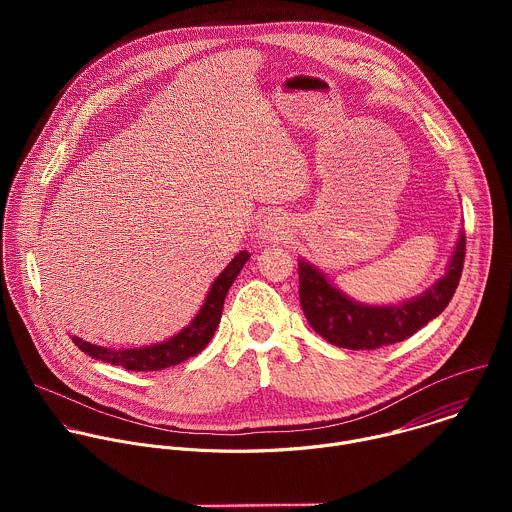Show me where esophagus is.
<instances>
[{
  "instance_id": "obj_1",
  "label": "esophagus",
  "mask_w": 512,
  "mask_h": 512,
  "mask_svg": "<svg viewBox=\"0 0 512 512\" xmlns=\"http://www.w3.org/2000/svg\"><path fill=\"white\" fill-rule=\"evenodd\" d=\"M263 231H265V237L269 239H283L289 233V218L281 214H273L265 221Z\"/></svg>"
}]
</instances>
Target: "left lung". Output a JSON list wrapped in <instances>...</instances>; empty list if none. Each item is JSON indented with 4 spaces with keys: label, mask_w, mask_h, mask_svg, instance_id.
Returning <instances> with one entry per match:
<instances>
[{
    "label": "left lung",
    "mask_w": 512,
    "mask_h": 512,
    "mask_svg": "<svg viewBox=\"0 0 512 512\" xmlns=\"http://www.w3.org/2000/svg\"><path fill=\"white\" fill-rule=\"evenodd\" d=\"M464 257L466 235L462 233L446 277L417 300L387 308L362 306L348 300L320 271L300 261V304L310 326L330 344L350 350H375L413 336L446 310L460 283Z\"/></svg>",
    "instance_id": "obj_1"
}]
</instances>
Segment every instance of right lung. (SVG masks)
<instances>
[{"mask_svg": "<svg viewBox=\"0 0 512 512\" xmlns=\"http://www.w3.org/2000/svg\"><path fill=\"white\" fill-rule=\"evenodd\" d=\"M249 257L251 253L241 251L229 263V267L216 277V281L208 291L202 310L192 320V324L162 344L131 348V350L129 348L111 350L105 346L89 344L77 336H72V342H75L83 352H87L91 358L115 364V367H123L125 371H164L168 367H174V364H180L182 360H188L190 356L202 352L204 346L210 342L218 322H221L227 291L233 285L235 277L241 273Z\"/></svg>", "mask_w": 512, "mask_h": 512, "instance_id": "right-lung-1", "label": "right lung"}]
</instances>
